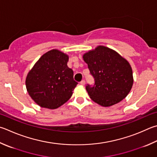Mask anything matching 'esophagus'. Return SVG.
<instances>
[{"label": "esophagus", "instance_id": "34e87169", "mask_svg": "<svg viewBox=\"0 0 157 157\" xmlns=\"http://www.w3.org/2000/svg\"><path fill=\"white\" fill-rule=\"evenodd\" d=\"M80 84L82 85V86H84V85H85V81L84 80H82L80 82Z\"/></svg>", "mask_w": 157, "mask_h": 157}]
</instances>
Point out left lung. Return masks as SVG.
<instances>
[{"mask_svg":"<svg viewBox=\"0 0 157 157\" xmlns=\"http://www.w3.org/2000/svg\"><path fill=\"white\" fill-rule=\"evenodd\" d=\"M83 59L95 79L93 87L86 86L93 101L109 107L128 95L133 85L132 70L129 62L117 51L99 45L85 53Z\"/></svg>","mask_w":157,"mask_h":157,"instance_id":"8db88e82","label":"left lung"}]
</instances>
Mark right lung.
I'll use <instances>...</instances> for the list:
<instances>
[{
    "label": "right lung",
    "instance_id": "1",
    "mask_svg": "<svg viewBox=\"0 0 157 157\" xmlns=\"http://www.w3.org/2000/svg\"><path fill=\"white\" fill-rule=\"evenodd\" d=\"M69 56L58 49L42 55L28 73L25 84L31 99L42 108L56 109L67 102L78 84L68 67Z\"/></svg>",
    "mask_w": 157,
    "mask_h": 157
}]
</instances>
